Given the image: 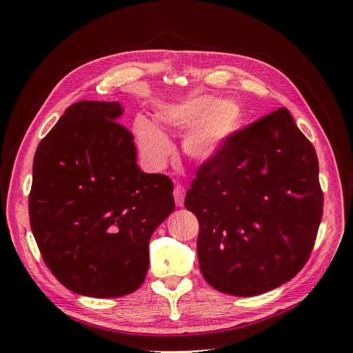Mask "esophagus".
Returning a JSON list of instances; mask_svg holds the SVG:
<instances>
[{"label": "esophagus", "instance_id": "34e87169", "mask_svg": "<svg viewBox=\"0 0 353 353\" xmlns=\"http://www.w3.org/2000/svg\"><path fill=\"white\" fill-rule=\"evenodd\" d=\"M174 199H175V205L178 208L184 206V199H185V188L183 185H176L174 188Z\"/></svg>", "mask_w": 353, "mask_h": 353}]
</instances>
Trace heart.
Instances as JSON below:
<instances>
[{
  "label": "heart",
  "instance_id": "obj_1",
  "mask_svg": "<svg viewBox=\"0 0 353 353\" xmlns=\"http://www.w3.org/2000/svg\"><path fill=\"white\" fill-rule=\"evenodd\" d=\"M243 119L240 104L232 99H213L200 95L183 103L169 104L156 114L163 130L185 132L183 150L194 162H210L239 131ZM138 147L145 162L154 169L163 166L172 153V144L156 125L143 117L134 125Z\"/></svg>",
  "mask_w": 353,
  "mask_h": 353
}]
</instances>
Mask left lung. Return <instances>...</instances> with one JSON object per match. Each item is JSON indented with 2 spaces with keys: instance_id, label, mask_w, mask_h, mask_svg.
I'll return each instance as SVG.
<instances>
[{
  "instance_id": "obj_1",
  "label": "left lung",
  "mask_w": 353,
  "mask_h": 353,
  "mask_svg": "<svg viewBox=\"0 0 353 353\" xmlns=\"http://www.w3.org/2000/svg\"><path fill=\"white\" fill-rule=\"evenodd\" d=\"M184 206L199 219L200 271L215 290L258 296L292 280L323 216L314 145L287 109L234 134L203 163Z\"/></svg>"
}]
</instances>
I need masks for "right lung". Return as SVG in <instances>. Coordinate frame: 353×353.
<instances>
[{
    "instance_id": "right-lung-1",
    "label": "right lung",
    "mask_w": 353,
    "mask_h": 353,
    "mask_svg": "<svg viewBox=\"0 0 353 353\" xmlns=\"http://www.w3.org/2000/svg\"><path fill=\"white\" fill-rule=\"evenodd\" d=\"M121 103L78 101L37 148L30 228L46 265L70 292L121 297L148 270V241L175 209L174 184L144 174Z\"/></svg>"
}]
</instances>
